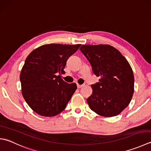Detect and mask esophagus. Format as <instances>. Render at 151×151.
I'll return each instance as SVG.
<instances>
[{"mask_svg": "<svg viewBox=\"0 0 151 151\" xmlns=\"http://www.w3.org/2000/svg\"><path fill=\"white\" fill-rule=\"evenodd\" d=\"M84 86V84H77V88H82V87H83Z\"/></svg>", "mask_w": 151, "mask_h": 151, "instance_id": "obj_1", "label": "esophagus"}]
</instances>
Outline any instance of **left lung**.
<instances>
[{
  "label": "left lung",
  "mask_w": 151,
  "mask_h": 151,
  "mask_svg": "<svg viewBox=\"0 0 151 151\" xmlns=\"http://www.w3.org/2000/svg\"><path fill=\"white\" fill-rule=\"evenodd\" d=\"M81 52L92 71L101 78L91 86L92 94L86 101L90 108L103 116L120 114L130 103L134 91V76L128 61L110 45H82Z\"/></svg>",
  "instance_id": "obj_1"
}]
</instances>
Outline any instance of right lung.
Masks as SVG:
<instances>
[{"label":"right lung","mask_w":151,"mask_h":151,"mask_svg":"<svg viewBox=\"0 0 151 151\" xmlns=\"http://www.w3.org/2000/svg\"><path fill=\"white\" fill-rule=\"evenodd\" d=\"M81 45L45 44L26 58L20 74L22 95L35 113L54 116L65 109L77 87L75 83L63 81L60 73Z\"/></svg>","instance_id":"right-lung-1"}]
</instances>
